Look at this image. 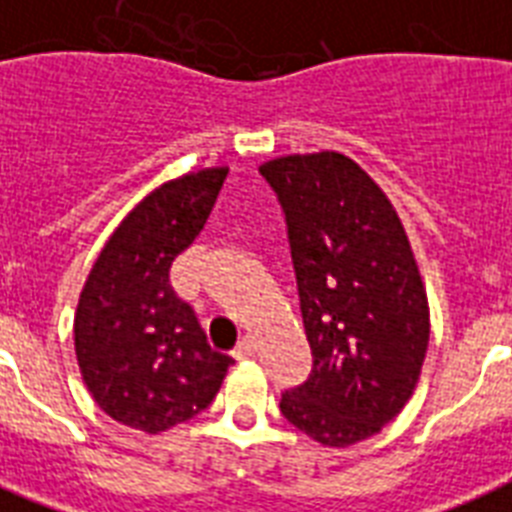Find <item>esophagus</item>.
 <instances>
[{
	"label": "esophagus",
	"mask_w": 512,
	"mask_h": 512,
	"mask_svg": "<svg viewBox=\"0 0 512 512\" xmlns=\"http://www.w3.org/2000/svg\"><path fill=\"white\" fill-rule=\"evenodd\" d=\"M253 353H256V340H253L251 335L243 337V340L238 342V348L232 350V356L238 358V361H246V358H251Z\"/></svg>",
	"instance_id": "34e87169"
}]
</instances>
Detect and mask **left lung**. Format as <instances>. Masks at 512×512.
I'll return each mask as SVG.
<instances>
[{"instance_id": "obj_1", "label": "left lung", "mask_w": 512, "mask_h": 512, "mask_svg": "<svg viewBox=\"0 0 512 512\" xmlns=\"http://www.w3.org/2000/svg\"><path fill=\"white\" fill-rule=\"evenodd\" d=\"M285 211L314 369L282 392V416L324 447L382 432L411 400L429 301L411 240L382 188L337 151L259 167Z\"/></svg>"}]
</instances>
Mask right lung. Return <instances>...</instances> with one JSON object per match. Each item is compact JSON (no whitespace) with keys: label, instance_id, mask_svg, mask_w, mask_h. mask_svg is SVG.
<instances>
[{"label":"right lung","instance_id":"1","mask_svg":"<svg viewBox=\"0 0 512 512\" xmlns=\"http://www.w3.org/2000/svg\"><path fill=\"white\" fill-rule=\"evenodd\" d=\"M227 167L162 183L101 248L75 308L80 377L101 411L146 434L198 416L232 358L209 348L193 308L170 285L172 261L204 230Z\"/></svg>","mask_w":512,"mask_h":512}]
</instances>
